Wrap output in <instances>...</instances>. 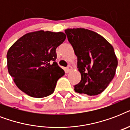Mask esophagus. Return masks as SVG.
<instances>
[{
	"mask_svg": "<svg viewBox=\"0 0 130 130\" xmlns=\"http://www.w3.org/2000/svg\"><path fill=\"white\" fill-rule=\"evenodd\" d=\"M71 69H72V67H71L70 65H69L68 67L65 68V72H66V73H69V71H71Z\"/></svg>",
	"mask_w": 130,
	"mask_h": 130,
	"instance_id": "34e87169",
	"label": "esophagus"
}]
</instances>
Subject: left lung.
I'll return each mask as SVG.
<instances>
[{"label":"left lung","mask_w":130,"mask_h":130,"mask_svg":"<svg viewBox=\"0 0 130 130\" xmlns=\"http://www.w3.org/2000/svg\"><path fill=\"white\" fill-rule=\"evenodd\" d=\"M77 58L81 81L76 92L96 96L103 92L115 76L117 59L113 47L101 35L84 28L65 30Z\"/></svg>","instance_id":"8db88e82"}]
</instances>
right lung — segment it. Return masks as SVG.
Here are the masks:
<instances>
[{
	"label": "right lung",
	"mask_w": 130,
	"mask_h": 130,
	"mask_svg": "<svg viewBox=\"0 0 130 130\" xmlns=\"http://www.w3.org/2000/svg\"><path fill=\"white\" fill-rule=\"evenodd\" d=\"M63 32L43 30L28 33L7 52L8 71L19 89L31 97L52 94L65 72L56 63V48L65 41Z\"/></svg>",
	"instance_id": "add662e5"
}]
</instances>
